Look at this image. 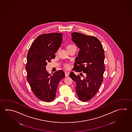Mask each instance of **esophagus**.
Here are the masks:
<instances>
[{
    "mask_svg": "<svg viewBox=\"0 0 132 132\" xmlns=\"http://www.w3.org/2000/svg\"><path fill=\"white\" fill-rule=\"evenodd\" d=\"M69 75V72H68V71L65 72V77L68 76Z\"/></svg>",
    "mask_w": 132,
    "mask_h": 132,
    "instance_id": "esophagus-1",
    "label": "esophagus"
}]
</instances>
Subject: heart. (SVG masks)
<instances>
[{
  "instance_id": "1",
  "label": "heart",
  "mask_w": 132,
  "mask_h": 132,
  "mask_svg": "<svg viewBox=\"0 0 132 132\" xmlns=\"http://www.w3.org/2000/svg\"><path fill=\"white\" fill-rule=\"evenodd\" d=\"M75 46L73 45H72V44H69V45H68L66 46V48H67V51L69 50L70 49H71V48H72V47H75ZM64 67H65L66 68H69L70 67V65L69 64H65L64 65Z\"/></svg>"
}]
</instances>
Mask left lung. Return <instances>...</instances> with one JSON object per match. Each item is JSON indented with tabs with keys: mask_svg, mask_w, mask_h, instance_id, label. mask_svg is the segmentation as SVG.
Returning <instances> with one entry per match:
<instances>
[{
	"mask_svg": "<svg viewBox=\"0 0 132 132\" xmlns=\"http://www.w3.org/2000/svg\"><path fill=\"white\" fill-rule=\"evenodd\" d=\"M72 39L80 49L76 57L75 67L76 72H83L79 75L71 72L70 77L76 83V91L80 101H87L93 98L98 91L103 81L105 71L104 51L102 44L95 37L79 32L72 33Z\"/></svg>",
	"mask_w": 132,
	"mask_h": 132,
	"instance_id": "left-lung-1",
	"label": "left lung"
}]
</instances>
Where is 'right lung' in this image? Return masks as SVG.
Returning a JSON list of instances; mask_svg holds the SVG:
<instances>
[{"label":"right lung","instance_id":"right-lung-1","mask_svg":"<svg viewBox=\"0 0 132 132\" xmlns=\"http://www.w3.org/2000/svg\"><path fill=\"white\" fill-rule=\"evenodd\" d=\"M62 35L51 33L38 36L31 44L27 56V81L36 97L46 102L55 98L58 84L65 76L63 70L51 75L46 68L47 62L55 58V53L62 41Z\"/></svg>","mask_w":132,"mask_h":132}]
</instances>
